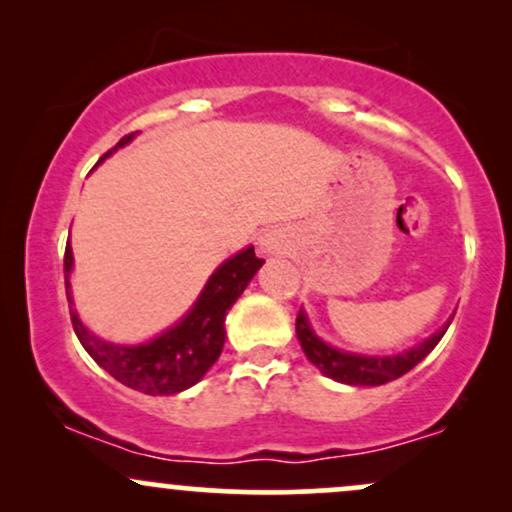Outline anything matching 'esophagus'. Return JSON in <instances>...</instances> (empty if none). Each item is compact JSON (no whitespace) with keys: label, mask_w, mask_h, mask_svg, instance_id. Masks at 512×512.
Instances as JSON below:
<instances>
[{"label":"esophagus","mask_w":512,"mask_h":512,"mask_svg":"<svg viewBox=\"0 0 512 512\" xmlns=\"http://www.w3.org/2000/svg\"><path fill=\"white\" fill-rule=\"evenodd\" d=\"M262 248L267 250V252H274V250H279L281 245H279V236H276V233H267V236L262 238Z\"/></svg>","instance_id":"esophagus-1"}]
</instances>
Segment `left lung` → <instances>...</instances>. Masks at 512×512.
<instances>
[{
    "label": "left lung",
    "mask_w": 512,
    "mask_h": 512,
    "mask_svg": "<svg viewBox=\"0 0 512 512\" xmlns=\"http://www.w3.org/2000/svg\"><path fill=\"white\" fill-rule=\"evenodd\" d=\"M448 325H445L443 330H438L433 337H428L426 342H421L419 346H414V349L409 351H402V354L397 356H356L332 349V346H327L322 339L315 337L308 320H305L303 310H298L296 334L298 342H301V349L305 351V356H308V361L313 363L315 368H320L327 378L346 385H385L390 383V380L402 378V375L409 373L416 363L424 361V358L433 351V346L443 339Z\"/></svg>",
    "instance_id": "8db88e82"
}]
</instances>
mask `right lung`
I'll use <instances>...</instances> for the list:
<instances>
[{
  "mask_svg": "<svg viewBox=\"0 0 512 512\" xmlns=\"http://www.w3.org/2000/svg\"><path fill=\"white\" fill-rule=\"evenodd\" d=\"M134 132L125 134L108 154L132 142ZM98 161V163H101ZM255 248L238 252L228 262H223L204 286L202 296L197 298L195 308L190 310L175 327L156 337L154 342L142 346H115L105 344L103 339L93 337L91 332L81 325L79 315L69 308L72 315V327L79 342L88 351V356L103 370H108L115 380L132 390L144 392V395H175V392L187 390L204 373L214 366L216 358L221 356L223 342H226V315L231 305L238 301L240 293L250 284L257 269L262 267ZM69 272H72V248L64 250V286L69 296Z\"/></svg>",
  "mask_w": 512,
  "mask_h": 512,
  "instance_id": "right-lung-1",
  "label": "right lung"
}]
</instances>
